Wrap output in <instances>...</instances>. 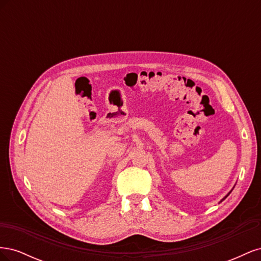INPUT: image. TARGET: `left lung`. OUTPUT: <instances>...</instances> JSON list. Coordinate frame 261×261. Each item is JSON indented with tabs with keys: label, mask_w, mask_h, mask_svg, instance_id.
<instances>
[{
	"label": "left lung",
	"mask_w": 261,
	"mask_h": 261,
	"mask_svg": "<svg viewBox=\"0 0 261 261\" xmlns=\"http://www.w3.org/2000/svg\"><path fill=\"white\" fill-rule=\"evenodd\" d=\"M231 192H232V191H231ZM231 192H230V193H228V194H227V195H226V196H225V197H224V198H223V199H222V200H221V201H223V200H224V199H225V198H226V197H227V196H228V195H230V194H231Z\"/></svg>",
	"instance_id": "8db88e82"
}]
</instances>
